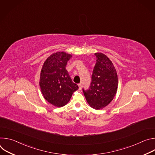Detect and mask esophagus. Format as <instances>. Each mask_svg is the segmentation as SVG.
Listing matches in <instances>:
<instances>
[{
	"mask_svg": "<svg viewBox=\"0 0 155 155\" xmlns=\"http://www.w3.org/2000/svg\"><path fill=\"white\" fill-rule=\"evenodd\" d=\"M78 89H79V90H81V88H82V86H81V84H78Z\"/></svg>",
	"mask_w": 155,
	"mask_h": 155,
	"instance_id": "1",
	"label": "esophagus"
}]
</instances>
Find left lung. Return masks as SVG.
<instances>
[{"mask_svg": "<svg viewBox=\"0 0 155 155\" xmlns=\"http://www.w3.org/2000/svg\"><path fill=\"white\" fill-rule=\"evenodd\" d=\"M96 63L93 71L91 82L88 90L83 91L84 97L93 108L106 107L115 96L118 88V76L112 61L101 53L94 54Z\"/></svg>", "mask_w": 155, "mask_h": 155, "instance_id": "obj_1", "label": "left lung"}]
</instances>
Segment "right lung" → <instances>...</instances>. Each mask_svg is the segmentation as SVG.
Returning <instances> with one entry per match:
<instances>
[{
	"instance_id": "1",
	"label": "right lung",
	"mask_w": 155,
	"mask_h": 155,
	"mask_svg": "<svg viewBox=\"0 0 155 155\" xmlns=\"http://www.w3.org/2000/svg\"><path fill=\"white\" fill-rule=\"evenodd\" d=\"M71 57L64 52L53 53L44 62L41 71L40 87L43 96L58 107L67 104L73 93L78 89L65 69Z\"/></svg>"
}]
</instances>
